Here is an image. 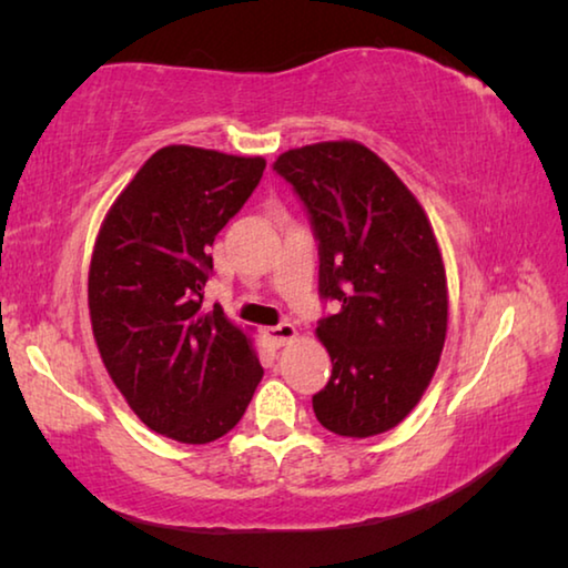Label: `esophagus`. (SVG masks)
Masks as SVG:
<instances>
[{
    "label": "esophagus",
    "instance_id": "obj_1",
    "mask_svg": "<svg viewBox=\"0 0 568 568\" xmlns=\"http://www.w3.org/2000/svg\"><path fill=\"white\" fill-rule=\"evenodd\" d=\"M297 335L295 325L293 323H281V325H273V328H267V338L275 345V348H281V345H287Z\"/></svg>",
    "mask_w": 568,
    "mask_h": 568
}]
</instances>
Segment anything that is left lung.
Instances as JSON below:
<instances>
[{
	"label": "left lung",
	"instance_id": "8db88e82",
	"mask_svg": "<svg viewBox=\"0 0 568 568\" xmlns=\"http://www.w3.org/2000/svg\"><path fill=\"white\" fill-rule=\"evenodd\" d=\"M291 182L318 240V293L338 311L318 321L328 386L313 396L333 434L368 438L408 416L434 378L448 328L446 271L434 230L400 178L361 142L287 150Z\"/></svg>",
	"mask_w": 568,
	"mask_h": 568
}]
</instances>
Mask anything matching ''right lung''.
<instances>
[{
	"instance_id": "add662e5",
	"label": "right lung",
	"mask_w": 568,
	"mask_h": 568,
	"mask_svg": "<svg viewBox=\"0 0 568 568\" xmlns=\"http://www.w3.org/2000/svg\"><path fill=\"white\" fill-rule=\"evenodd\" d=\"M263 158L158 150L100 227L90 318L104 368L138 418L180 444H210L243 418L263 378L247 335L203 305L210 245L263 178Z\"/></svg>"
}]
</instances>
